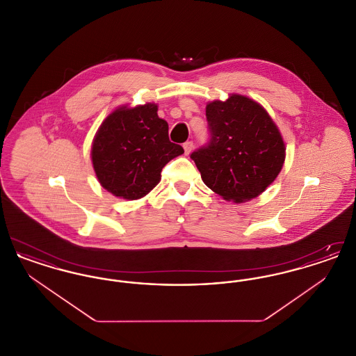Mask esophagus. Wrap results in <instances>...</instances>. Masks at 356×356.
Here are the masks:
<instances>
[{
  "instance_id": "34e87169",
  "label": "esophagus",
  "mask_w": 356,
  "mask_h": 356,
  "mask_svg": "<svg viewBox=\"0 0 356 356\" xmlns=\"http://www.w3.org/2000/svg\"><path fill=\"white\" fill-rule=\"evenodd\" d=\"M183 148H184L186 154H189L191 151H192V148H193V143H192V141H186V143L183 144Z\"/></svg>"
}]
</instances>
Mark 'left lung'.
<instances>
[{
	"label": "left lung",
	"mask_w": 356,
	"mask_h": 356,
	"mask_svg": "<svg viewBox=\"0 0 356 356\" xmlns=\"http://www.w3.org/2000/svg\"><path fill=\"white\" fill-rule=\"evenodd\" d=\"M207 145L192 152L204 184L224 200L259 196L283 168L286 145L267 111L250 97L231 95L208 102Z\"/></svg>",
	"instance_id": "1"
}]
</instances>
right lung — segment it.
Here are the masks:
<instances>
[{
	"label": "right lung",
	"instance_id": "add662e5",
	"mask_svg": "<svg viewBox=\"0 0 356 356\" xmlns=\"http://www.w3.org/2000/svg\"><path fill=\"white\" fill-rule=\"evenodd\" d=\"M184 153L170 143L168 122L157 116V105L120 106L102 121L93 138L92 163L102 188L125 200L149 193L172 159Z\"/></svg>",
	"mask_w": 356,
	"mask_h": 356
}]
</instances>
